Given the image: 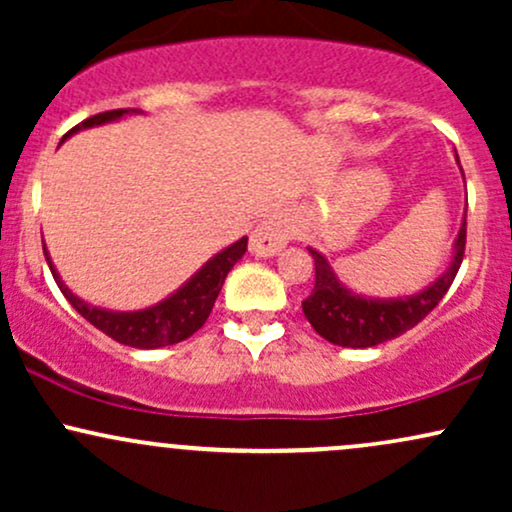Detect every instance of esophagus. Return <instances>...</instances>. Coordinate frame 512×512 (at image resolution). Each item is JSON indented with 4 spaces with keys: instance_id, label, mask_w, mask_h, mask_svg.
<instances>
[{
    "instance_id": "1",
    "label": "esophagus",
    "mask_w": 512,
    "mask_h": 512,
    "mask_svg": "<svg viewBox=\"0 0 512 512\" xmlns=\"http://www.w3.org/2000/svg\"><path fill=\"white\" fill-rule=\"evenodd\" d=\"M289 245V226L281 216H269L250 233V252L255 257H274Z\"/></svg>"
}]
</instances>
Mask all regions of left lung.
Wrapping results in <instances>:
<instances>
[{"label": "left lung", "mask_w": 512, "mask_h": 512, "mask_svg": "<svg viewBox=\"0 0 512 512\" xmlns=\"http://www.w3.org/2000/svg\"><path fill=\"white\" fill-rule=\"evenodd\" d=\"M457 156V154H455ZM460 163V158H457ZM462 170V166H460ZM464 240H467V211L452 243V255L445 272L421 291L409 296L375 298L363 296L344 284L322 252L308 248L315 260V289L303 301V313L313 330L327 342L349 349H368L395 339L419 325L448 293L452 279L462 264Z\"/></svg>", "instance_id": "left-lung-1"}]
</instances>
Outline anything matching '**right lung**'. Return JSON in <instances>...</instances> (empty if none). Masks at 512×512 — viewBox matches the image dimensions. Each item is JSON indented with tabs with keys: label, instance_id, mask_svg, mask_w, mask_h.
Segmentation results:
<instances>
[{
	"label": "right lung",
	"instance_id": "1",
	"mask_svg": "<svg viewBox=\"0 0 512 512\" xmlns=\"http://www.w3.org/2000/svg\"><path fill=\"white\" fill-rule=\"evenodd\" d=\"M142 110L132 108V110H108V113H98L88 120L76 125L74 129H69L64 134V139L72 137V134L81 132V129L88 127H101L108 125V122H117L127 115H139ZM62 139V142H64ZM45 260H48V267L52 276H55L57 286L64 293L72 308H76V313L84 315L93 327L113 337L115 342L134 346V349H161V346H170L178 344L182 339L192 337L199 327L207 322V317L214 308L216 298H219V291L226 281L228 272L233 269L240 257L245 255L248 250V238H240L236 243H231L228 248H223L221 252H216L211 260H207L202 267L197 269L180 289H175L170 296L158 301L156 305H149L144 310H108V308H98V305L86 303L84 298H79L76 293L69 289L67 284L62 281L60 272H57L55 262H52L48 248H45Z\"/></svg>",
	"mask_w": 512,
	"mask_h": 512
}]
</instances>
